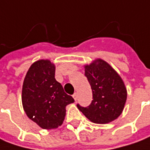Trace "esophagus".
I'll use <instances>...</instances> for the list:
<instances>
[{
  "instance_id": "esophagus-1",
  "label": "esophagus",
  "mask_w": 150,
  "mask_h": 150,
  "mask_svg": "<svg viewBox=\"0 0 150 150\" xmlns=\"http://www.w3.org/2000/svg\"><path fill=\"white\" fill-rule=\"evenodd\" d=\"M73 98H74V99H75V101L78 99V94H77V93H75L73 94Z\"/></svg>"
}]
</instances>
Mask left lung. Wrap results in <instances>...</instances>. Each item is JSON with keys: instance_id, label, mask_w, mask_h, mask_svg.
I'll return each instance as SVG.
<instances>
[{"instance_id": "left-lung-1", "label": "left lung", "mask_w": 150, "mask_h": 150, "mask_svg": "<svg viewBox=\"0 0 150 150\" xmlns=\"http://www.w3.org/2000/svg\"><path fill=\"white\" fill-rule=\"evenodd\" d=\"M84 75L93 92L88 107L77 108L92 122L105 124L121 115L126 101V89L122 78L104 61L98 59L85 67Z\"/></svg>"}]
</instances>
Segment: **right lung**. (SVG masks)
Here are the masks:
<instances>
[{"instance_id":"right-lung-1","label":"right lung","mask_w":150,"mask_h":150,"mask_svg":"<svg viewBox=\"0 0 150 150\" xmlns=\"http://www.w3.org/2000/svg\"><path fill=\"white\" fill-rule=\"evenodd\" d=\"M55 70V66L48 60L34 62L28 69L23 84L24 112L42 129L61 126L66 116V107L75 102L56 80Z\"/></svg>"}]
</instances>
